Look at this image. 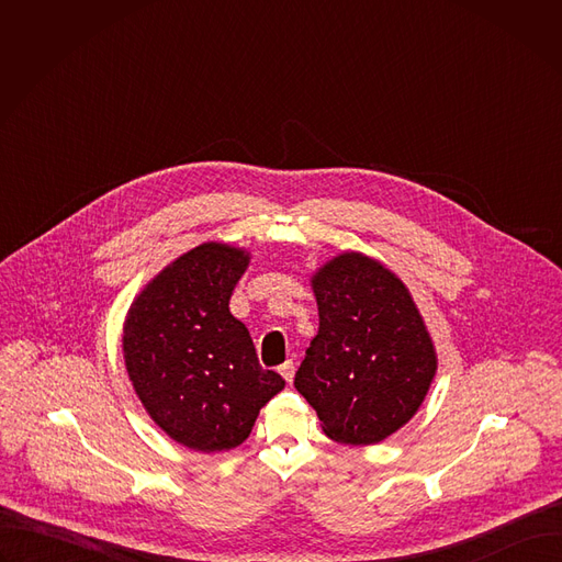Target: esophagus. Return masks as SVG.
I'll use <instances>...</instances> for the list:
<instances>
[{
	"instance_id": "esophagus-1",
	"label": "esophagus",
	"mask_w": 562,
	"mask_h": 562,
	"mask_svg": "<svg viewBox=\"0 0 562 562\" xmlns=\"http://www.w3.org/2000/svg\"><path fill=\"white\" fill-rule=\"evenodd\" d=\"M280 373H282V378L291 384V382H293V375H295V364H293V360H286V362L280 367Z\"/></svg>"
}]
</instances>
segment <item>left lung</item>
I'll use <instances>...</instances> for the list:
<instances>
[{"label":"left lung","instance_id":"8db88e82","mask_svg":"<svg viewBox=\"0 0 562 562\" xmlns=\"http://www.w3.org/2000/svg\"><path fill=\"white\" fill-rule=\"evenodd\" d=\"M319 329L295 389L340 445H375L420 409L438 371L425 319L391 269L358 251L311 276Z\"/></svg>","mask_w":562,"mask_h":562}]
</instances>
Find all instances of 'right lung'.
<instances>
[{
    "label": "right lung",
    "instance_id": "add662e5",
    "mask_svg": "<svg viewBox=\"0 0 562 562\" xmlns=\"http://www.w3.org/2000/svg\"><path fill=\"white\" fill-rule=\"evenodd\" d=\"M251 254L204 243L159 271L133 300L122 334L128 380L171 440L213 453L243 445L284 389L260 367L249 329L228 311Z\"/></svg>",
    "mask_w": 562,
    "mask_h": 562
}]
</instances>
